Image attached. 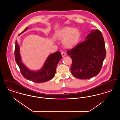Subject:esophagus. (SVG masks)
<instances>
[{
  "instance_id": "34e87169",
  "label": "esophagus",
  "mask_w": 120,
  "mask_h": 120,
  "mask_svg": "<svg viewBox=\"0 0 120 120\" xmlns=\"http://www.w3.org/2000/svg\"><path fill=\"white\" fill-rule=\"evenodd\" d=\"M61 54H62V57H65V56H66V54L63 51L61 52Z\"/></svg>"
}]
</instances>
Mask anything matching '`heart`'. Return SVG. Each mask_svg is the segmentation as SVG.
<instances>
[{
    "label": "heart",
    "mask_w": 120,
    "mask_h": 120,
    "mask_svg": "<svg viewBox=\"0 0 120 120\" xmlns=\"http://www.w3.org/2000/svg\"><path fill=\"white\" fill-rule=\"evenodd\" d=\"M55 37L58 40H63V45L68 48H72L76 45L80 40V33L78 29L65 27L58 30Z\"/></svg>",
    "instance_id": "1"
}]
</instances>
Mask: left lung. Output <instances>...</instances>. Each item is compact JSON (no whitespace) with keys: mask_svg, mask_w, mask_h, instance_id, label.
I'll use <instances>...</instances> for the list:
<instances>
[{"mask_svg":"<svg viewBox=\"0 0 120 120\" xmlns=\"http://www.w3.org/2000/svg\"><path fill=\"white\" fill-rule=\"evenodd\" d=\"M72 62V74L80 79H88L100 71L106 57V49L102 33L93 30L85 40L67 51Z\"/></svg>","mask_w":120,"mask_h":120,"instance_id":"8db88e82","label":"left lung"}]
</instances>
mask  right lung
<instances>
[{
    "instance_id": "add662e5",
    "label": "right lung",
    "mask_w": 120,
    "mask_h": 120,
    "mask_svg": "<svg viewBox=\"0 0 120 120\" xmlns=\"http://www.w3.org/2000/svg\"><path fill=\"white\" fill-rule=\"evenodd\" d=\"M28 28V27H26L19 35L25 32ZM14 52L16 62L23 77L27 80L36 83L45 82L51 80L55 74L57 64L62 58L60 52H56L48 57L42 68L37 71H34L30 70L22 63L19 52V46L17 40L16 41Z\"/></svg>"
}]
</instances>
